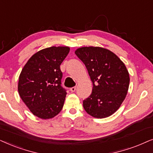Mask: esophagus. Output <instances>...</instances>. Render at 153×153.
I'll list each match as a JSON object with an SVG mask.
<instances>
[{"label": "esophagus", "mask_w": 153, "mask_h": 153, "mask_svg": "<svg viewBox=\"0 0 153 153\" xmlns=\"http://www.w3.org/2000/svg\"><path fill=\"white\" fill-rule=\"evenodd\" d=\"M75 90H76V87H71V88L70 89V91H71V92H74Z\"/></svg>", "instance_id": "34e87169"}]
</instances>
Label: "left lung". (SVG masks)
I'll return each mask as SVG.
<instances>
[{
	"instance_id": "obj_1",
	"label": "left lung",
	"mask_w": 153,
	"mask_h": 153,
	"mask_svg": "<svg viewBox=\"0 0 153 153\" xmlns=\"http://www.w3.org/2000/svg\"><path fill=\"white\" fill-rule=\"evenodd\" d=\"M84 63L93 83L83 107L96 118L109 117L120 107L127 94L129 74L125 65L111 51L100 47H82L75 51Z\"/></svg>"
}]
</instances>
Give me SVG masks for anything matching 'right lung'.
I'll return each instance as SVG.
<instances>
[{
    "label": "right lung",
    "instance_id": "1",
    "mask_svg": "<svg viewBox=\"0 0 153 153\" xmlns=\"http://www.w3.org/2000/svg\"><path fill=\"white\" fill-rule=\"evenodd\" d=\"M68 47H50L34 54L22 68L18 82L22 100L34 115L41 119L55 117L62 111L66 96L61 85L60 65Z\"/></svg>",
    "mask_w": 153,
    "mask_h": 153
}]
</instances>
